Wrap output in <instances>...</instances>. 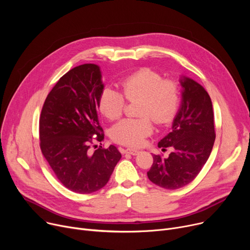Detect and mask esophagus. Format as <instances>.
<instances>
[{
    "mask_svg": "<svg viewBox=\"0 0 250 250\" xmlns=\"http://www.w3.org/2000/svg\"><path fill=\"white\" fill-rule=\"evenodd\" d=\"M125 152H126V153H128V154H130V155H133V156H136V155H138V154L140 153V151H139V150H137V149H133V148H127V149L125 150Z\"/></svg>",
    "mask_w": 250,
    "mask_h": 250,
    "instance_id": "34e87169",
    "label": "esophagus"
}]
</instances>
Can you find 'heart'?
Returning <instances> with one entry per match:
<instances>
[{
  "label": "heart",
  "mask_w": 250,
  "mask_h": 250,
  "mask_svg": "<svg viewBox=\"0 0 250 250\" xmlns=\"http://www.w3.org/2000/svg\"><path fill=\"white\" fill-rule=\"evenodd\" d=\"M123 94L128 101L141 99L139 118H125L111 128L114 142L126 146L139 147L154 130L153 118L158 125L168 124L175 115L180 93L178 85L163 80L161 75L150 69H142L127 76L121 82ZM113 88L105 87L98 99L101 113L110 121L120 118L125 109V99Z\"/></svg>",
  "instance_id": "b5f03b06"
}]
</instances>
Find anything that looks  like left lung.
<instances>
[{
    "mask_svg": "<svg viewBox=\"0 0 250 250\" xmlns=\"http://www.w3.org/2000/svg\"><path fill=\"white\" fill-rule=\"evenodd\" d=\"M181 103L172 123V129L158 147L173 151L167 158L153 155L147 172L156 186L177 189L188 185L200 173L208 159L216 139L212 100L205 88L188 77L180 78Z\"/></svg>",
    "mask_w": 250,
    "mask_h": 250,
    "instance_id": "8db88e82",
    "label": "left lung"
}]
</instances>
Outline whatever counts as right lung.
<instances>
[{
  "label": "right lung",
  "mask_w": 250,
  "mask_h": 250,
  "mask_svg": "<svg viewBox=\"0 0 250 250\" xmlns=\"http://www.w3.org/2000/svg\"><path fill=\"white\" fill-rule=\"evenodd\" d=\"M101 78L94 63L65 73L48 93L39 120L42 155L63 187L77 193L102 188L122 158L113 145L90 152L92 138L104 139L97 115Z\"/></svg>",
  "instance_id": "1"
}]
</instances>
